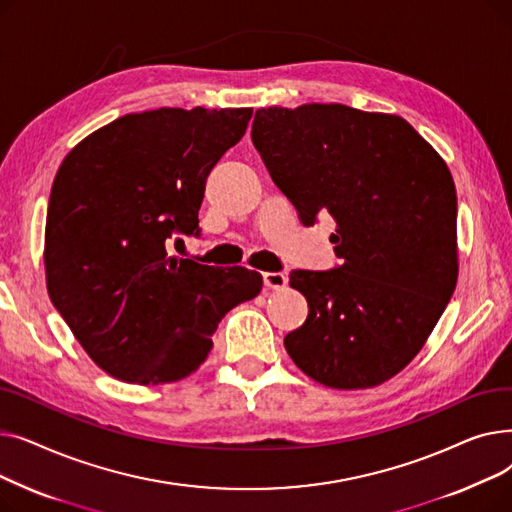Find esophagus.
<instances>
[{
	"label": "esophagus",
	"mask_w": 512,
	"mask_h": 512,
	"mask_svg": "<svg viewBox=\"0 0 512 512\" xmlns=\"http://www.w3.org/2000/svg\"><path fill=\"white\" fill-rule=\"evenodd\" d=\"M286 282H288V276L282 274V272H265L263 274V284H265V288H270V290L284 288Z\"/></svg>",
	"instance_id": "1"
}]
</instances>
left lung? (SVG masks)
Returning <instances> with one entry per match:
<instances>
[{
	"label": "left lung",
	"instance_id": "left-lung-1",
	"mask_svg": "<svg viewBox=\"0 0 512 512\" xmlns=\"http://www.w3.org/2000/svg\"><path fill=\"white\" fill-rule=\"evenodd\" d=\"M251 139L305 226L330 213L340 265L292 270L309 305L284 336L315 382L378 386L421 351L459 276L456 191L444 159L398 116L340 103L255 112Z\"/></svg>",
	"mask_w": 512,
	"mask_h": 512
}]
</instances>
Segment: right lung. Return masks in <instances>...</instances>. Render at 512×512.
Wrapping results in <instances>:
<instances>
[{"label": "right lung", "instance_id": "add662e5", "mask_svg": "<svg viewBox=\"0 0 512 512\" xmlns=\"http://www.w3.org/2000/svg\"><path fill=\"white\" fill-rule=\"evenodd\" d=\"M253 116L240 110L128 114L78 143L49 195L45 274L53 307L89 357L128 384L191 375L211 336L263 278L168 255L199 236L205 182Z\"/></svg>", "mask_w": 512, "mask_h": 512}]
</instances>
